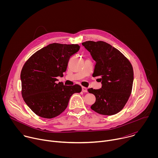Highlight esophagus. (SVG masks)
I'll list each match as a JSON object with an SVG mask.
<instances>
[{
  "instance_id": "1",
  "label": "esophagus",
  "mask_w": 158,
  "mask_h": 158,
  "mask_svg": "<svg viewBox=\"0 0 158 158\" xmlns=\"http://www.w3.org/2000/svg\"><path fill=\"white\" fill-rule=\"evenodd\" d=\"M82 91L83 93H87V89L85 87H82Z\"/></svg>"
}]
</instances>
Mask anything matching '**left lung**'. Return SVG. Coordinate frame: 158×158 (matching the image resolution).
<instances>
[{
	"label": "left lung",
	"mask_w": 158,
	"mask_h": 158,
	"mask_svg": "<svg viewBox=\"0 0 158 158\" xmlns=\"http://www.w3.org/2000/svg\"><path fill=\"white\" fill-rule=\"evenodd\" d=\"M82 44L96 62L93 76L99 77L102 84L99 89L87 90L96 96L91 108L100 114H116L123 109L131 94L132 66L119 50L105 42L89 40Z\"/></svg>",
	"instance_id": "8db88e82"
}]
</instances>
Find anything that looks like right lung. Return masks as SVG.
Instances as JSON below:
<instances>
[{"mask_svg":"<svg viewBox=\"0 0 158 158\" xmlns=\"http://www.w3.org/2000/svg\"><path fill=\"white\" fill-rule=\"evenodd\" d=\"M80 49L78 44L53 43L37 51L25 62L20 73L22 96L37 116L54 118L67 108L71 96L80 93L79 85L56 83L63 77L70 57Z\"/></svg>","mask_w":158,"mask_h":158,"instance_id":"right-lung-1","label":"right lung"}]
</instances>
